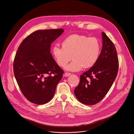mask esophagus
<instances>
[{
    "label": "esophagus",
    "instance_id": "1",
    "mask_svg": "<svg viewBox=\"0 0 134 134\" xmlns=\"http://www.w3.org/2000/svg\"><path fill=\"white\" fill-rule=\"evenodd\" d=\"M71 75V74L69 73V72H66L65 73V76H69V75Z\"/></svg>",
    "mask_w": 134,
    "mask_h": 134
}]
</instances>
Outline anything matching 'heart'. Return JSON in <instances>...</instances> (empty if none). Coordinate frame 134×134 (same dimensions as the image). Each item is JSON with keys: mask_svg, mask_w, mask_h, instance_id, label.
I'll return each instance as SVG.
<instances>
[{"mask_svg": "<svg viewBox=\"0 0 134 134\" xmlns=\"http://www.w3.org/2000/svg\"><path fill=\"white\" fill-rule=\"evenodd\" d=\"M62 47L54 45L52 53L58 66L66 67L71 71H78L84 68H89L98 61L101 51V44L96 37H89L83 35L74 34L65 38L62 43Z\"/></svg>", "mask_w": 134, "mask_h": 134, "instance_id": "obj_1", "label": "heart"}]
</instances>
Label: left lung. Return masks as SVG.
I'll use <instances>...</instances> for the list:
<instances>
[{
  "mask_svg": "<svg viewBox=\"0 0 134 134\" xmlns=\"http://www.w3.org/2000/svg\"><path fill=\"white\" fill-rule=\"evenodd\" d=\"M103 47L94 66L80 76L74 90L77 99L82 104L92 105L102 100L117 76L119 60L115 47L108 36L102 32Z\"/></svg>",
  "mask_w": 134,
  "mask_h": 134,
  "instance_id": "8db88e82",
  "label": "left lung"
}]
</instances>
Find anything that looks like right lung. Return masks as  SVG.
Returning <instances> with one entry per match:
<instances>
[{"mask_svg":"<svg viewBox=\"0 0 134 134\" xmlns=\"http://www.w3.org/2000/svg\"><path fill=\"white\" fill-rule=\"evenodd\" d=\"M63 32V29L37 30L18 47L13 62L14 76L22 93L32 103L49 102L63 76L64 70L50 53L51 43Z\"/></svg>","mask_w":134,"mask_h":134,"instance_id":"add662e5","label":"right lung"}]
</instances>
